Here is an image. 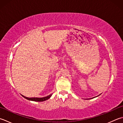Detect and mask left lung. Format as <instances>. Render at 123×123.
Returning a JSON list of instances; mask_svg holds the SVG:
<instances>
[{
	"instance_id": "obj_1",
	"label": "left lung",
	"mask_w": 123,
	"mask_h": 123,
	"mask_svg": "<svg viewBox=\"0 0 123 123\" xmlns=\"http://www.w3.org/2000/svg\"><path fill=\"white\" fill-rule=\"evenodd\" d=\"M100 95H98V96H99ZM98 96H97V97H98ZM96 97H95V98H96ZM95 98V97H93V98H87V100H88V99H91V98Z\"/></svg>"
}]
</instances>
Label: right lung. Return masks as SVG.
Wrapping results in <instances>:
<instances>
[{
  "label": "right lung",
  "mask_w": 123,
  "mask_h": 123,
  "mask_svg": "<svg viewBox=\"0 0 123 123\" xmlns=\"http://www.w3.org/2000/svg\"><path fill=\"white\" fill-rule=\"evenodd\" d=\"M52 95V94H51L48 95L47 97H43V98H28V97H25V96H23V95H21L22 96L23 98H26V99H27L28 100L33 101H36V102H42L49 99V98L51 97Z\"/></svg>",
  "instance_id": "right-lung-1"
}]
</instances>
